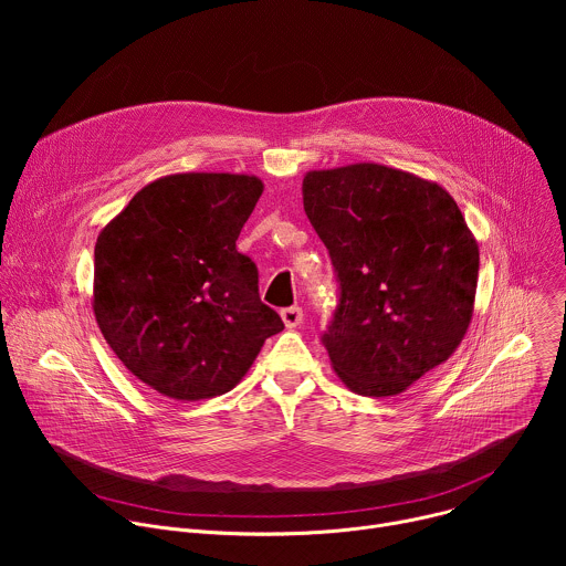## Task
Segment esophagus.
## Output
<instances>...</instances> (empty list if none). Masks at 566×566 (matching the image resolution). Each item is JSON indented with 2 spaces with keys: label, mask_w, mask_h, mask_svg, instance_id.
I'll list each match as a JSON object with an SVG mask.
<instances>
[{
  "label": "esophagus",
  "mask_w": 566,
  "mask_h": 566,
  "mask_svg": "<svg viewBox=\"0 0 566 566\" xmlns=\"http://www.w3.org/2000/svg\"><path fill=\"white\" fill-rule=\"evenodd\" d=\"M282 319H284V325H286V329H295V327H300L302 325V319H304V313H302V308L300 306H289V308H282Z\"/></svg>",
  "instance_id": "34e87169"
}]
</instances>
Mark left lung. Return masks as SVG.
Here are the masks:
<instances>
[{"instance_id":"left-lung-1","label":"left lung","mask_w":566,"mask_h":566,"mask_svg":"<svg viewBox=\"0 0 566 566\" xmlns=\"http://www.w3.org/2000/svg\"><path fill=\"white\" fill-rule=\"evenodd\" d=\"M304 212L325 241L340 302L325 347L356 394L406 391L461 345L479 247L446 188L380 164L311 170Z\"/></svg>"}]
</instances>
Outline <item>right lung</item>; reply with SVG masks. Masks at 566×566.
I'll use <instances>...</instances> for the list:
<instances>
[{"label":"right lung","mask_w":566,"mask_h":566,"mask_svg":"<svg viewBox=\"0 0 566 566\" xmlns=\"http://www.w3.org/2000/svg\"><path fill=\"white\" fill-rule=\"evenodd\" d=\"M262 179L184 172L147 184L101 230L92 306L120 363L175 400L230 391L284 329L234 241Z\"/></svg>","instance_id":"add662e5"}]
</instances>
